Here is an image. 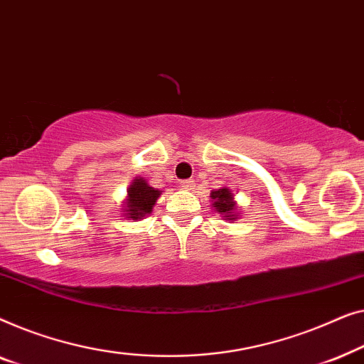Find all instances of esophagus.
I'll return each mask as SVG.
<instances>
[{"label":"esophagus","instance_id":"1","mask_svg":"<svg viewBox=\"0 0 364 364\" xmlns=\"http://www.w3.org/2000/svg\"><path fill=\"white\" fill-rule=\"evenodd\" d=\"M181 188H183V189H193V188H194V181H191V180H183V181H181Z\"/></svg>","mask_w":364,"mask_h":364}]
</instances>
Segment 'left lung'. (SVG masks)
Returning <instances> with one entry per match:
<instances>
[{
	"mask_svg": "<svg viewBox=\"0 0 364 364\" xmlns=\"http://www.w3.org/2000/svg\"><path fill=\"white\" fill-rule=\"evenodd\" d=\"M211 198L214 199L213 208L216 209L219 214H226V218L232 216L234 211V201H232V193L228 188L219 189V191H213Z\"/></svg>",
	"mask_w": 364,
	"mask_h": 364,
	"instance_id": "obj_1",
	"label": "left lung"
}]
</instances>
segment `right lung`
I'll return each instance as SVG.
<instances>
[{"label":"right lung","instance_id":"add662e5","mask_svg":"<svg viewBox=\"0 0 364 364\" xmlns=\"http://www.w3.org/2000/svg\"><path fill=\"white\" fill-rule=\"evenodd\" d=\"M158 194H160V191L148 186L143 178L135 180L129 189V203H127L125 209L127 214L133 219H141L146 214H150L153 204L156 203Z\"/></svg>","mask_w":364,"mask_h":364}]
</instances>
